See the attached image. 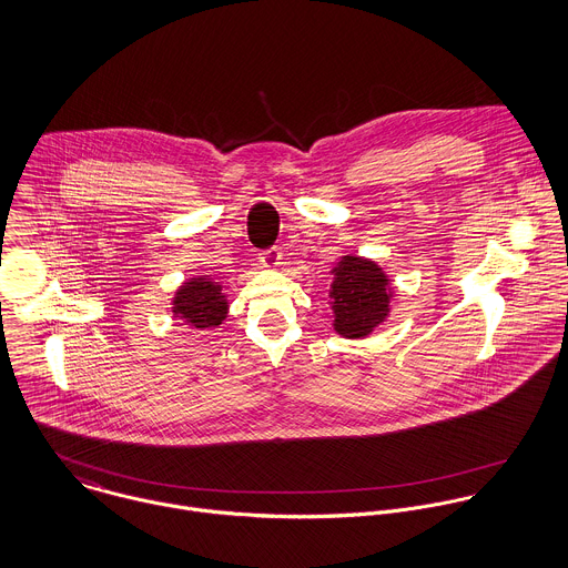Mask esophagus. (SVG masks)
<instances>
[{
  "label": "esophagus",
  "mask_w": 568,
  "mask_h": 568,
  "mask_svg": "<svg viewBox=\"0 0 568 568\" xmlns=\"http://www.w3.org/2000/svg\"><path fill=\"white\" fill-rule=\"evenodd\" d=\"M261 265L263 267H278V263H281V252L276 250V247H270V250H265V252H261Z\"/></svg>",
  "instance_id": "obj_1"
}]
</instances>
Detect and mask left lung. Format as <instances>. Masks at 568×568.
<instances>
[{"label": "left lung", "mask_w": 568, "mask_h": 568, "mask_svg": "<svg viewBox=\"0 0 568 568\" xmlns=\"http://www.w3.org/2000/svg\"><path fill=\"white\" fill-rule=\"evenodd\" d=\"M329 307L334 332L348 341L368 338L390 316L395 290L384 267L357 254H344L329 270Z\"/></svg>", "instance_id": "obj_1"}]
</instances>
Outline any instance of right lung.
<instances>
[{
    "instance_id": "add662e5",
    "label": "right lung",
    "mask_w": 568,
    "mask_h": 568,
    "mask_svg": "<svg viewBox=\"0 0 568 568\" xmlns=\"http://www.w3.org/2000/svg\"><path fill=\"white\" fill-rule=\"evenodd\" d=\"M227 310L230 303L224 285L209 274L191 276L175 290L171 298L173 316L184 321V325L195 332L220 327L227 318Z\"/></svg>"
}]
</instances>
